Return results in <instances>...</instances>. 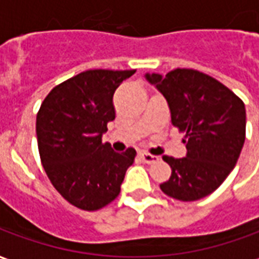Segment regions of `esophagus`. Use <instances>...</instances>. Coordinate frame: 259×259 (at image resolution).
<instances>
[{
    "label": "esophagus",
    "instance_id": "obj_1",
    "mask_svg": "<svg viewBox=\"0 0 259 259\" xmlns=\"http://www.w3.org/2000/svg\"><path fill=\"white\" fill-rule=\"evenodd\" d=\"M139 154H140L141 159H143L146 163H154L159 161V157H157V155H152V154H150V152L140 151Z\"/></svg>",
    "mask_w": 259,
    "mask_h": 259
}]
</instances>
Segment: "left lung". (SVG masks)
<instances>
[{"label": "left lung", "instance_id": "obj_1", "mask_svg": "<svg viewBox=\"0 0 259 259\" xmlns=\"http://www.w3.org/2000/svg\"><path fill=\"white\" fill-rule=\"evenodd\" d=\"M168 101L172 124L186 133L187 155H163L172 174L159 185L179 201L204 198L233 170L245 140V107L221 81L195 70L174 69L162 77L146 74Z\"/></svg>", "mask_w": 259, "mask_h": 259}]
</instances>
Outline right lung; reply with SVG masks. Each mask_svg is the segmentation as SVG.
<instances>
[{
	"mask_svg": "<svg viewBox=\"0 0 259 259\" xmlns=\"http://www.w3.org/2000/svg\"><path fill=\"white\" fill-rule=\"evenodd\" d=\"M135 72H81L55 85L37 112L42 168L55 190L79 209L97 211L111 204L135 162V148L119 154L101 140L115 119L113 93Z\"/></svg>",
	"mask_w": 259,
	"mask_h": 259,
	"instance_id": "right-lung-1",
	"label": "right lung"
}]
</instances>
